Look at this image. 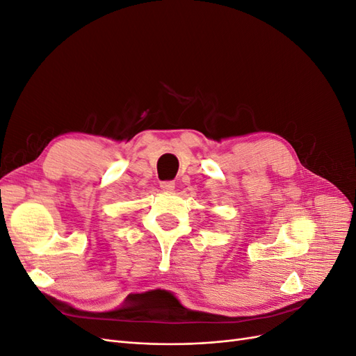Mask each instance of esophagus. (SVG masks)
Listing matches in <instances>:
<instances>
[{
    "mask_svg": "<svg viewBox=\"0 0 356 356\" xmlns=\"http://www.w3.org/2000/svg\"><path fill=\"white\" fill-rule=\"evenodd\" d=\"M160 188L163 191H172L175 188V182L174 181H161L160 182Z\"/></svg>",
    "mask_w": 356,
    "mask_h": 356,
    "instance_id": "esophagus-1",
    "label": "esophagus"
}]
</instances>
